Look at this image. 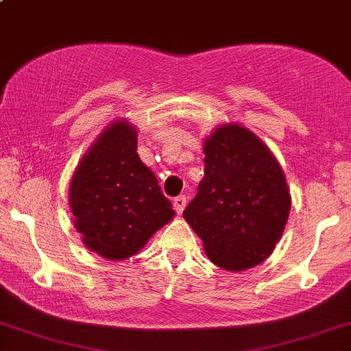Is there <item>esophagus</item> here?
<instances>
[{
  "mask_svg": "<svg viewBox=\"0 0 351 351\" xmlns=\"http://www.w3.org/2000/svg\"><path fill=\"white\" fill-rule=\"evenodd\" d=\"M173 206H175L176 213L182 215L183 210H184V206H186V196H184V195L176 196V198L173 199Z\"/></svg>",
  "mask_w": 351,
  "mask_h": 351,
  "instance_id": "34e87169",
  "label": "esophagus"
}]
</instances>
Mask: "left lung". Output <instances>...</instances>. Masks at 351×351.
I'll list each match as a JSON object with an SVG mask.
<instances>
[{
  "mask_svg": "<svg viewBox=\"0 0 351 351\" xmlns=\"http://www.w3.org/2000/svg\"><path fill=\"white\" fill-rule=\"evenodd\" d=\"M291 198L282 167L250 130L219 126L205 141V176L183 217L208 258L240 271L271 255Z\"/></svg>",
  "mask_w": 351,
  "mask_h": 351,
  "instance_id": "1",
  "label": "left lung"
}]
</instances>
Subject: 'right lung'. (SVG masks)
I'll return each mask as SVG.
<instances>
[{
	"mask_svg": "<svg viewBox=\"0 0 351 351\" xmlns=\"http://www.w3.org/2000/svg\"><path fill=\"white\" fill-rule=\"evenodd\" d=\"M69 206L84 245L108 260H125L171 221V202L136 153V130L117 121L76 168Z\"/></svg>",
	"mask_w": 351,
	"mask_h": 351,
	"instance_id": "add662e5",
	"label": "right lung"
}]
</instances>
